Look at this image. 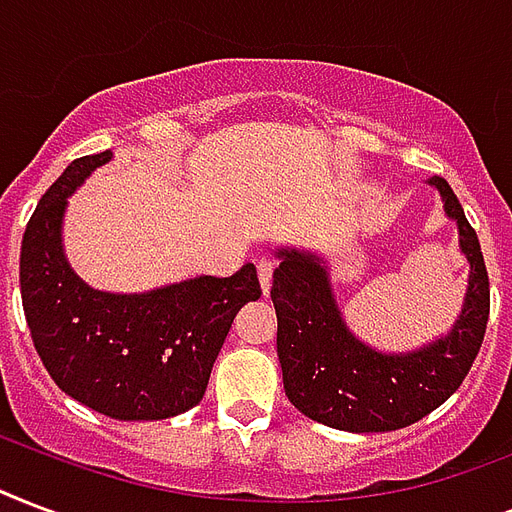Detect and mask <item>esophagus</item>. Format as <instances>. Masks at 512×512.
Listing matches in <instances>:
<instances>
[{"label":"esophagus","instance_id":"esophagus-1","mask_svg":"<svg viewBox=\"0 0 512 512\" xmlns=\"http://www.w3.org/2000/svg\"><path fill=\"white\" fill-rule=\"evenodd\" d=\"M271 273H273L271 260H268V257H260V260H257V279H260L263 295H268V290H271Z\"/></svg>","mask_w":512,"mask_h":512}]
</instances>
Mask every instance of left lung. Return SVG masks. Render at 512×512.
Listing matches in <instances>:
<instances>
[{
  "mask_svg": "<svg viewBox=\"0 0 512 512\" xmlns=\"http://www.w3.org/2000/svg\"><path fill=\"white\" fill-rule=\"evenodd\" d=\"M446 220L456 225L470 273L448 333L405 351L378 349L354 333L322 252L273 247L271 300L284 392L303 416L343 432H392L424 419L454 395L473 368L489 322V276L481 244L443 177H429Z\"/></svg>",
  "mask_w": 512,
  "mask_h": 512,
  "instance_id": "8db88e82",
  "label": "left lung"
}]
</instances>
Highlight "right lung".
I'll use <instances>...</instances> for the list:
<instances>
[{
    "label": "right lung",
    "mask_w": 512,
    "mask_h": 512,
    "mask_svg": "<svg viewBox=\"0 0 512 512\" xmlns=\"http://www.w3.org/2000/svg\"><path fill=\"white\" fill-rule=\"evenodd\" d=\"M112 150L66 166L21 241V298L31 341L58 389L120 421H158L201 403L233 317L260 298L255 265L228 279L190 276L144 292L96 290L64 249V217Z\"/></svg>",
    "instance_id": "obj_1"
}]
</instances>
